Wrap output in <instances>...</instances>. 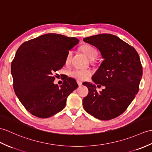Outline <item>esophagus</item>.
<instances>
[{
	"label": "esophagus",
	"instance_id": "1",
	"mask_svg": "<svg viewBox=\"0 0 152 152\" xmlns=\"http://www.w3.org/2000/svg\"><path fill=\"white\" fill-rule=\"evenodd\" d=\"M77 85H78L79 86H82V82H80V81H77Z\"/></svg>",
	"mask_w": 152,
	"mask_h": 152
}]
</instances>
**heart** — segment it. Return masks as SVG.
I'll use <instances>...</instances> for the list:
<instances>
[{
  "mask_svg": "<svg viewBox=\"0 0 152 152\" xmlns=\"http://www.w3.org/2000/svg\"><path fill=\"white\" fill-rule=\"evenodd\" d=\"M80 49L83 54L91 61H93V60L96 59L98 55L97 49L93 47V46L89 44L82 45ZM72 56V52L71 50L69 51L65 59V62L66 63H69L70 61ZM69 75L70 76L77 80L83 81L88 78V77L91 75V70L87 69H74L71 70V71H70Z\"/></svg>",
  "mask_w": 152,
  "mask_h": 152,
  "instance_id": "b5f03b06",
  "label": "heart"
}]
</instances>
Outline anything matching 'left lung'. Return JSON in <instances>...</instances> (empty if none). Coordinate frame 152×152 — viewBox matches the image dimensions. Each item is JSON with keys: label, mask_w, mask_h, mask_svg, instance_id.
Masks as SVG:
<instances>
[{"label": "left lung", "mask_w": 152, "mask_h": 152, "mask_svg": "<svg viewBox=\"0 0 152 152\" xmlns=\"http://www.w3.org/2000/svg\"><path fill=\"white\" fill-rule=\"evenodd\" d=\"M83 41L96 47L104 58L92 80L105 87L98 92L94 85L83 83L89 89L83 108L99 120L115 118L126 110L139 91L142 76L139 56L131 45L112 34H98Z\"/></svg>", "instance_id": "8db88e82"}]
</instances>
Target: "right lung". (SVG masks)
Returning a JSON list of instances; mask_svg holds the SVG:
<instances>
[{"label": "right lung", "mask_w": 152, "mask_h": 152, "mask_svg": "<svg viewBox=\"0 0 152 152\" xmlns=\"http://www.w3.org/2000/svg\"><path fill=\"white\" fill-rule=\"evenodd\" d=\"M79 43L76 37L47 34L24 42L12 62L13 89L17 98L31 115L49 118L65 107L66 98L78 87L66 77L59 87L54 73L65 64L69 50Z\"/></svg>", "instance_id": "add662e5"}]
</instances>
